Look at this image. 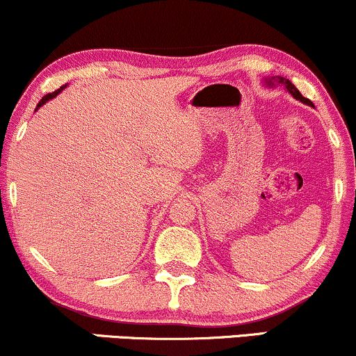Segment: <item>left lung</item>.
I'll return each instance as SVG.
<instances>
[{"mask_svg": "<svg viewBox=\"0 0 356 356\" xmlns=\"http://www.w3.org/2000/svg\"><path fill=\"white\" fill-rule=\"evenodd\" d=\"M264 84L267 86V88H275V86H284L286 91L292 94L295 99L303 102V104H307V106H314V102H312L310 99H307V97H303L302 94H300V91H298V89L295 88V86H293L292 83H290V81L286 79V78H282V76H272V78H265V79H264Z\"/></svg>", "mask_w": 356, "mask_h": 356, "instance_id": "left-lung-1", "label": "left lung"}]
</instances>
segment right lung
Masks as SVG:
<instances>
[{"instance_id":"1","label":"right lung","mask_w":356,"mask_h":356,"mask_svg":"<svg viewBox=\"0 0 356 356\" xmlns=\"http://www.w3.org/2000/svg\"><path fill=\"white\" fill-rule=\"evenodd\" d=\"M66 86H67V84H64V86H61V88H59V89H58V91L51 92V94H48V96H44V97H42V99H41L40 102H38V106H36V111H38V109H40L42 104H46V102H48L49 99H54V97H56V96H58V94H59V92H61L64 88H66Z\"/></svg>"}]
</instances>
